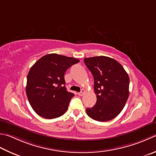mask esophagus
<instances>
[{"label":"esophagus","instance_id":"34e87169","mask_svg":"<svg viewBox=\"0 0 156 156\" xmlns=\"http://www.w3.org/2000/svg\"><path fill=\"white\" fill-rule=\"evenodd\" d=\"M85 93V90L84 89H82L80 93H78V94L79 96H83V94Z\"/></svg>","mask_w":156,"mask_h":156}]
</instances>
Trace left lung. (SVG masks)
<instances>
[{
    "label": "left lung",
    "instance_id": "1",
    "mask_svg": "<svg viewBox=\"0 0 156 156\" xmlns=\"http://www.w3.org/2000/svg\"><path fill=\"white\" fill-rule=\"evenodd\" d=\"M84 63L94 78L97 103L87 108V115L94 120L107 122L122 110L129 96L130 79L116 60L105 56L84 58Z\"/></svg>",
    "mask_w": 156,
    "mask_h": 156
}]
</instances>
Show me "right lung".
Segmentation results:
<instances>
[{
	"label": "right lung",
	"mask_w": 156,
	"mask_h": 156,
	"mask_svg": "<svg viewBox=\"0 0 156 156\" xmlns=\"http://www.w3.org/2000/svg\"><path fill=\"white\" fill-rule=\"evenodd\" d=\"M79 62L76 58L52 53L42 57L32 66L26 91L30 105L40 116L53 119L68 110L74 94L67 90L64 74Z\"/></svg>",
	"instance_id": "1"
}]
</instances>
